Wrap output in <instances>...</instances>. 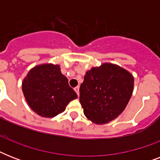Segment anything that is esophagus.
<instances>
[{
  "label": "esophagus",
  "instance_id": "34e87169",
  "mask_svg": "<svg viewBox=\"0 0 160 160\" xmlns=\"http://www.w3.org/2000/svg\"><path fill=\"white\" fill-rule=\"evenodd\" d=\"M74 90H75V91L76 92L77 95L79 96V95H80V91H79V90H80V87H79V86H76Z\"/></svg>",
  "mask_w": 160,
  "mask_h": 160
}]
</instances>
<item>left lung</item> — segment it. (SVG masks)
I'll use <instances>...</instances> for the list:
<instances>
[{
	"label": "left lung",
	"mask_w": 160,
	"mask_h": 160,
	"mask_svg": "<svg viewBox=\"0 0 160 160\" xmlns=\"http://www.w3.org/2000/svg\"><path fill=\"white\" fill-rule=\"evenodd\" d=\"M134 88L133 75L119 65L105 63L88 70L80 88V102L88 119L109 123L124 111Z\"/></svg>",
	"instance_id": "8db88e82"
}]
</instances>
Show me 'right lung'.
I'll return each instance as SVG.
<instances>
[{"label": "right lung", "instance_id": "1", "mask_svg": "<svg viewBox=\"0 0 160 160\" xmlns=\"http://www.w3.org/2000/svg\"><path fill=\"white\" fill-rule=\"evenodd\" d=\"M22 91L31 109L46 118L62 113L69 102L77 98L60 65L53 64L32 68L22 82Z\"/></svg>", "mask_w": 160, "mask_h": 160}]
</instances>
